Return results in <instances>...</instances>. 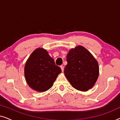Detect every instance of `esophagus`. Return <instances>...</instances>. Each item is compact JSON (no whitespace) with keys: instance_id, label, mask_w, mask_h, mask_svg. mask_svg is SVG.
<instances>
[{"instance_id":"esophagus-1","label":"esophagus","mask_w":120,"mask_h":120,"mask_svg":"<svg viewBox=\"0 0 120 120\" xmlns=\"http://www.w3.org/2000/svg\"><path fill=\"white\" fill-rule=\"evenodd\" d=\"M60 68H61L62 71H64V67L63 66V65H61V66H60Z\"/></svg>"}]
</instances>
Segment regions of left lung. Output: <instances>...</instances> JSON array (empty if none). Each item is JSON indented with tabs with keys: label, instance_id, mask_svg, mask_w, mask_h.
<instances>
[{
	"label": "left lung",
	"instance_id": "left-lung-1",
	"mask_svg": "<svg viewBox=\"0 0 120 120\" xmlns=\"http://www.w3.org/2000/svg\"><path fill=\"white\" fill-rule=\"evenodd\" d=\"M67 61L64 73L74 88L87 91L94 86L99 75V66L86 49L78 46L70 50Z\"/></svg>",
	"mask_w": 120,
	"mask_h": 120
}]
</instances>
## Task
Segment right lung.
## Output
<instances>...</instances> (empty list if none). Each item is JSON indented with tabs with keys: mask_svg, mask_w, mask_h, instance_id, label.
<instances>
[{
	"mask_svg": "<svg viewBox=\"0 0 120 120\" xmlns=\"http://www.w3.org/2000/svg\"><path fill=\"white\" fill-rule=\"evenodd\" d=\"M61 71L47 51L42 48L32 52L24 66L26 81L30 87L38 92L50 89Z\"/></svg>",
	"mask_w": 120,
	"mask_h": 120,
	"instance_id": "add662e5",
	"label": "right lung"
}]
</instances>
